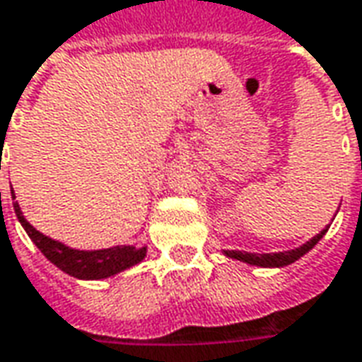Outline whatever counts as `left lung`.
I'll list each match as a JSON object with an SVG mask.
<instances>
[{
	"label": "left lung",
	"mask_w": 362,
	"mask_h": 362,
	"mask_svg": "<svg viewBox=\"0 0 362 362\" xmlns=\"http://www.w3.org/2000/svg\"><path fill=\"white\" fill-rule=\"evenodd\" d=\"M337 216V214H335ZM335 219V217H333ZM329 225H325L322 231L317 235H313L310 241H305L304 245L290 249V251H278V252H249V251H221L227 259L241 260L245 264H251V267H260V269H282L292 264L298 259H302L305 252H310L320 243L323 235L327 233Z\"/></svg>",
	"instance_id": "obj_1"
}]
</instances>
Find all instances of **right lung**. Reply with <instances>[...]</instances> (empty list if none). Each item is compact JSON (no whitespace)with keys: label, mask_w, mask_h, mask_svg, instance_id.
<instances>
[{"label":"right lung","mask_w":362,"mask_h":362,"mask_svg":"<svg viewBox=\"0 0 362 362\" xmlns=\"http://www.w3.org/2000/svg\"><path fill=\"white\" fill-rule=\"evenodd\" d=\"M11 198L15 199L13 188H11ZM13 209L19 223L31 237V241L37 245V249L54 267L78 280H103V278L115 276L123 270L139 264L146 257V247H135V245H115V247L92 249V251L68 247L66 243L57 241L49 235L40 233L39 229H35L23 216L19 202H13Z\"/></svg>","instance_id":"1"}]
</instances>
